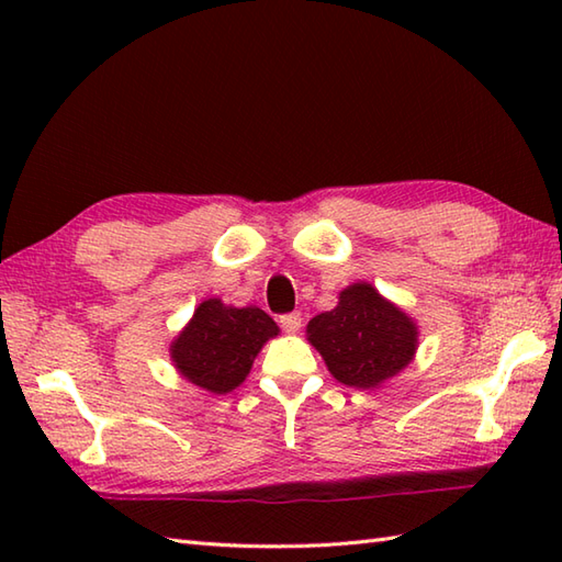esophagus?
Instances as JSON below:
<instances>
[{
    "label": "esophagus",
    "instance_id": "esophagus-1",
    "mask_svg": "<svg viewBox=\"0 0 562 562\" xmlns=\"http://www.w3.org/2000/svg\"><path fill=\"white\" fill-rule=\"evenodd\" d=\"M280 326H282L284 330H288V333L300 330V326H302V314H300V312L282 314V316H280Z\"/></svg>",
    "mask_w": 562,
    "mask_h": 562
}]
</instances>
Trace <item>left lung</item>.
I'll list each match as a JSON object with an SVG mask.
<instances>
[{"mask_svg": "<svg viewBox=\"0 0 562 562\" xmlns=\"http://www.w3.org/2000/svg\"><path fill=\"white\" fill-rule=\"evenodd\" d=\"M306 333L330 374L355 389H374L398 374L417 345L413 321L367 282L342 290L338 306L308 321Z\"/></svg>", "mask_w": 562, "mask_h": 562, "instance_id": "1", "label": "left lung"}]
</instances>
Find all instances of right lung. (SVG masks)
<instances>
[{"label": "right lung", "instance_id": "right-lung-1", "mask_svg": "<svg viewBox=\"0 0 562 562\" xmlns=\"http://www.w3.org/2000/svg\"><path fill=\"white\" fill-rule=\"evenodd\" d=\"M278 333V324L262 308H236L207 300L171 345V357L178 372L195 386L229 393L246 379L266 340Z\"/></svg>", "mask_w": 562, "mask_h": 562}]
</instances>
